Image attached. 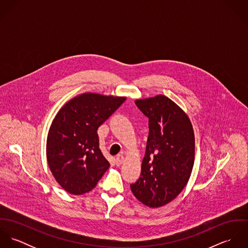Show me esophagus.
Wrapping results in <instances>:
<instances>
[{"label":"esophagus","mask_w":248,"mask_h":248,"mask_svg":"<svg viewBox=\"0 0 248 248\" xmlns=\"http://www.w3.org/2000/svg\"><path fill=\"white\" fill-rule=\"evenodd\" d=\"M123 160H124V155H116V158H115V164L117 166H120L122 164Z\"/></svg>","instance_id":"obj_1"}]
</instances>
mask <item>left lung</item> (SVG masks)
Returning <instances> with one entry per match:
<instances>
[{"label": "left lung", "mask_w": 248, "mask_h": 248, "mask_svg": "<svg viewBox=\"0 0 248 248\" xmlns=\"http://www.w3.org/2000/svg\"><path fill=\"white\" fill-rule=\"evenodd\" d=\"M149 118V137L140 177L131 184L143 204L163 206L182 191L194 165L195 138L186 113L164 95L136 102Z\"/></svg>", "instance_id": "1"}]
</instances>
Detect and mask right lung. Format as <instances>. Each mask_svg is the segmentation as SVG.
I'll use <instances>...</instances> for the list:
<instances>
[{
    "instance_id": "right-lung-1",
    "label": "right lung",
    "mask_w": 248,
    "mask_h": 248,
    "mask_svg": "<svg viewBox=\"0 0 248 248\" xmlns=\"http://www.w3.org/2000/svg\"><path fill=\"white\" fill-rule=\"evenodd\" d=\"M125 99L84 93L54 117L46 140V158L53 177L68 193L82 195L93 190L108 169L97 129Z\"/></svg>"
}]
</instances>
